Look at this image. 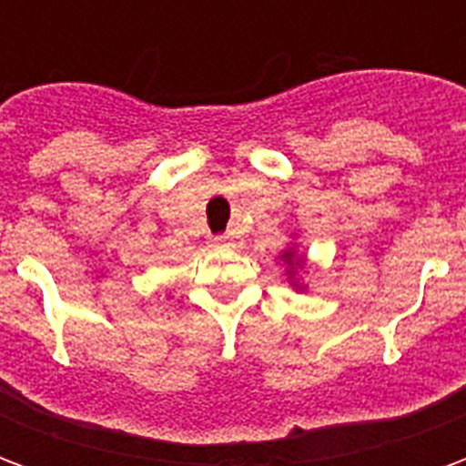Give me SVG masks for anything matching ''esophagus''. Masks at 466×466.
Returning a JSON list of instances; mask_svg holds the SVG:
<instances>
[{
    "mask_svg": "<svg viewBox=\"0 0 466 466\" xmlns=\"http://www.w3.org/2000/svg\"><path fill=\"white\" fill-rule=\"evenodd\" d=\"M229 244V237L227 234H219V237H214L212 247H227Z\"/></svg>",
    "mask_w": 466,
    "mask_h": 466,
    "instance_id": "34e87169",
    "label": "esophagus"
}]
</instances>
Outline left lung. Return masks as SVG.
I'll list each match as a JSON object with an SVG mask.
<instances>
[{
    "mask_svg": "<svg viewBox=\"0 0 466 466\" xmlns=\"http://www.w3.org/2000/svg\"><path fill=\"white\" fill-rule=\"evenodd\" d=\"M279 259L284 264V274H287L289 287H292L294 292H307V284L302 282V272H307V257L299 252V244H287L282 252H279Z\"/></svg>",
    "mask_w": 466,
    "mask_h": 466,
    "instance_id": "left-lung-1",
    "label": "left lung"
}]
</instances>
